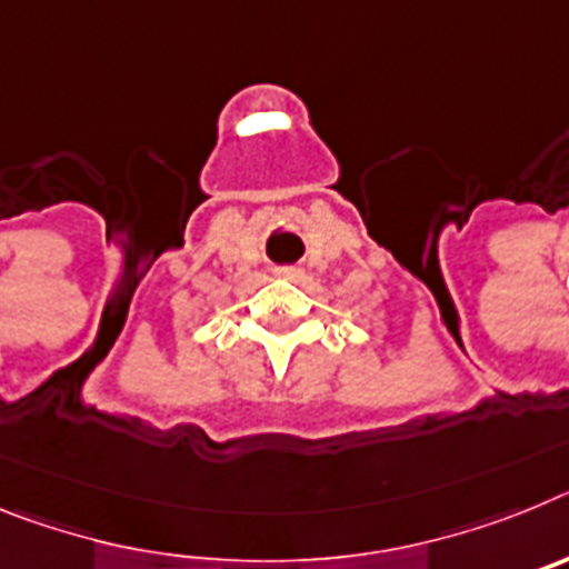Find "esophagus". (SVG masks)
<instances>
[{
    "instance_id": "1",
    "label": "esophagus",
    "mask_w": 569,
    "mask_h": 569,
    "mask_svg": "<svg viewBox=\"0 0 569 569\" xmlns=\"http://www.w3.org/2000/svg\"><path fill=\"white\" fill-rule=\"evenodd\" d=\"M276 273H279L281 279H299L301 270L299 268H279V270H276Z\"/></svg>"
}]
</instances>
